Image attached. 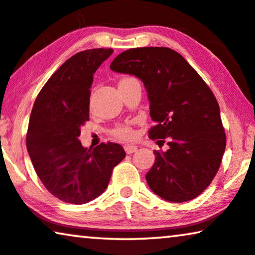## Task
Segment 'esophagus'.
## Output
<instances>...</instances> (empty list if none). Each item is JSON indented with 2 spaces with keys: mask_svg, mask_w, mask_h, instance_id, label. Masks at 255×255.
Returning a JSON list of instances; mask_svg holds the SVG:
<instances>
[{
  "mask_svg": "<svg viewBox=\"0 0 255 255\" xmlns=\"http://www.w3.org/2000/svg\"><path fill=\"white\" fill-rule=\"evenodd\" d=\"M136 150H137V146H136V145H132V144L125 145V151H126V153H128V155H130V153L135 152Z\"/></svg>",
  "mask_w": 255,
  "mask_h": 255,
  "instance_id": "obj_1",
  "label": "esophagus"
}]
</instances>
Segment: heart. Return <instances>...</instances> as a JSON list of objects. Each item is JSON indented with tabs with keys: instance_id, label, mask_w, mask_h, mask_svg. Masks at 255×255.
I'll return each mask as SVG.
<instances>
[{
	"instance_id": "obj_1",
	"label": "heart",
	"mask_w": 255,
	"mask_h": 255,
	"mask_svg": "<svg viewBox=\"0 0 255 255\" xmlns=\"http://www.w3.org/2000/svg\"><path fill=\"white\" fill-rule=\"evenodd\" d=\"M129 78L132 77H125L121 81H126L129 80ZM112 132L114 136H117V137L120 139H131L134 137V130H132V128L129 126V125H118V126L113 129Z\"/></svg>"
}]
</instances>
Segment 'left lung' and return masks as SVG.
<instances>
[{"mask_svg": "<svg viewBox=\"0 0 255 255\" xmlns=\"http://www.w3.org/2000/svg\"><path fill=\"white\" fill-rule=\"evenodd\" d=\"M110 67L143 82L155 123L149 137L167 138L166 151H153L155 163L145 175L150 189L170 202L199 196L216 175L227 145L214 93L184 57L167 47L130 48Z\"/></svg>", "mask_w": 255, "mask_h": 255, "instance_id": "obj_1", "label": "left lung"}]
</instances>
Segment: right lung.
<instances>
[{
  "mask_svg": "<svg viewBox=\"0 0 255 255\" xmlns=\"http://www.w3.org/2000/svg\"><path fill=\"white\" fill-rule=\"evenodd\" d=\"M112 53L93 48L71 56L46 82L32 109L27 152L46 189L63 202L84 204L99 196L126 156L118 143L88 149L78 139L89 121L93 74Z\"/></svg>",
  "mask_w": 255,
  "mask_h": 255,
  "instance_id": "add662e5",
  "label": "right lung"
}]
</instances>
